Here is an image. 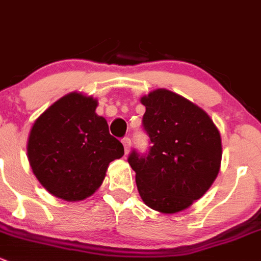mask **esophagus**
<instances>
[{
	"label": "esophagus",
	"mask_w": 261,
	"mask_h": 261,
	"mask_svg": "<svg viewBox=\"0 0 261 261\" xmlns=\"http://www.w3.org/2000/svg\"><path fill=\"white\" fill-rule=\"evenodd\" d=\"M122 143H123V146H124V153H125V155H127L128 153H129V150H130V144H132L130 138H128V137H125V138H123Z\"/></svg>",
	"instance_id": "1"
}]
</instances>
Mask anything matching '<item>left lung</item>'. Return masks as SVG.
<instances>
[{
	"mask_svg": "<svg viewBox=\"0 0 261 261\" xmlns=\"http://www.w3.org/2000/svg\"><path fill=\"white\" fill-rule=\"evenodd\" d=\"M148 154L132 152L139 196L161 214L186 210L202 197L221 167L222 144L214 120L197 104L167 89L143 95Z\"/></svg>",
	"mask_w": 261,
	"mask_h": 261,
	"instance_id": "left-lung-1",
	"label": "left lung"
}]
</instances>
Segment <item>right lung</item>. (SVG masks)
<instances>
[{
  "label": "right lung",
  "instance_id": "1",
  "mask_svg": "<svg viewBox=\"0 0 261 261\" xmlns=\"http://www.w3.org/2000/svg\"><path fill=\"white\" fill-rule=\"evenodd\" d=\"M98 99L71 91L51 104L32 124L28 158L37 181L60 200L77 202L103 184L109 163L124 154L95 113Z\"/></svg>",
  "mask_w": 261,
  "mask_h": 261
}]
</instances>
